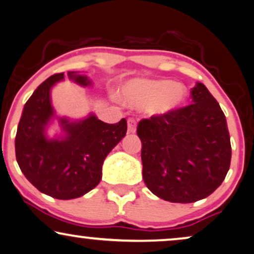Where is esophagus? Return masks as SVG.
Returning a JSON list of instances; mask_svg holds the SVG:
<instances>
[{
  "instance_id": "1",
  "label": "esophagus",
  "mask_w": 254,
  "mask_h": 254,
  "mask_svg": "<svg viewBox=\"0 0 254 254\" xmlns=\"http://www.w3.org/2000/svg\"><path fill=\"white\" fill-rule=\"evenodd\" d=\"M136 129H137L136 121L132 120V118H129V120H127V132L134 133L136 132Z\"/></svg>"
}]
</instances>
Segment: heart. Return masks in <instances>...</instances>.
Here are the masks:
<instances>
[{"label":"heart","instance_id":"1","mask_svg":"<svg viewBox=\"0 0 254 254\" xmlns=\"http://www.w3.org/2000/svg\"><path fill=\"white\" fill-rule=\"evenodd\" d=\"M120 97L127 107L145 108L151 116H166L181 107L186 89L170 79L134 78L122 85Z\"/></svg>","mask_w":254,"mask_h":254}]
</instances>
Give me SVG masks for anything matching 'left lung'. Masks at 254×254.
<instances>
[{"instance_id": "left-lung-1", "label": "left lung", "mask_w": 254, "mask_h": 254, "mask_svg": "<svg viewBox=\"0 0 254 254\" xmlns=\"http://www.w3.org/2000/svg\"><path fill=\"white\" fill-rule=\"evenodd\" d=\"M192 104L138 123L143 179L157 197L193 203L210 195L226 177L231 143L225 115L203 83Z\"/></svg>"}]
</instances>
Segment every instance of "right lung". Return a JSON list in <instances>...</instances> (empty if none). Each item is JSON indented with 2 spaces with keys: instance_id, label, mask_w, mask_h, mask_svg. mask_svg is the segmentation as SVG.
<instances>
[{
  "instance_id": "obj_1",
  "label": "right lung",
  "mask_w": 254,
  "mask_h": 254,
  "mask_svg": "<svg viewBox=\"0 0 254 254\" xmlns=\"http://www.w3.org/2000/svg\"><path fill=\"white\" fill-rule=\"evenodd\" d=\"M68 77L81 86L92 84L88 76L77 71H69ZM63 79L64 72L50 76L27 101L17 127L15 152L21 171L38 191L68 200L98 185L105 157L127 134V120L108 124L95 114L77 121L57 117L50 94ZM55 118L63 133L50 138L46 129Z\"/></svg>"
}]
</instances>
